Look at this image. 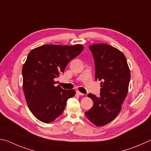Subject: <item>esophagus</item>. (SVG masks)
Masks as SVG:
<instances>
[{
    "label": "esophagus",
    "instance_id": "obj_1",
    "mask_svg": "<svg viewBox=\"0 0 151 151\" xmlns=\"http://www.w3.org/2000/svg\"><path fill=\"white\" fill-rule=\"evenodd\" d=\"M76 93H77L78 96H83V93H81V92H80L79 91H76Z\"/></svg>",
    "mask_w": 151,
    "mask_h": 151
}]
</instances>
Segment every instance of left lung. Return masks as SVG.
I'll list each match as a JSON object with an SVG mask.
<instances>
[{
    "mask_svg": "<svg viewBox=\"0 0 151 151\" xmlns=\"http://www.w3.org/2000/svg\"><path fill=\"white\" fill-rule=\"evenodd\" d=\"M93 56L96 80L101 81L100 96L89 93L93 105L85 113L87 118L97 126L110 123L119 115L121 104L128 92L131 73L122 52L105 44L89 46Z\"/></svg>",
    "mask_w": 151,
    "mask_h": 151,
    "instance_id": "1",
    "label": "left lung"
}]
</instances>
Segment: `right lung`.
Returning a JSON list of instances; mask_svg holds the SVG:
<instances>
[{"instance_id": "right-lung-1", "label": "right lung", "mask_w": 151, "mask_h": 151, "mask_svg": "<svg viewBox=\"0 0 151 151\" xmlns=\"http://www.w3.org/2000/svg\"><path fill=\"white\" fill-rule=\"evenodd\" d=\"M83 49L80 44H46L28 54L22 71L23 89L29 109L42 122L54 121L62 114L67 100L75 96L74 89L55 86L54 79L64 72L68 63Z\"/></svg>"}]
</instances>
